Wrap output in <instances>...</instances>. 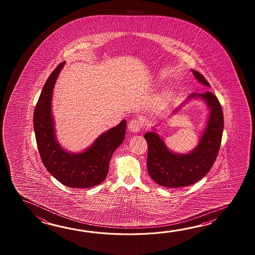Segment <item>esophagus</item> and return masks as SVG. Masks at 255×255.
<instances>
[{
  "mask_svg": "<svg viewBox=\"0 0 255 255\" xmlns=\"http://www.w3.org/2000/svg\"><path fill=\"white\" fill-rule=\"evenodd\" d=\"M142 127H143V122L140 120L133 119L128 124V129L133 133H137L138 131H140Z\"/></svg>",
  "mask_w": 255,
  "mask_h": 255,
  "instance_id": "1",
  "label": "esophagus"
}]
</instances>
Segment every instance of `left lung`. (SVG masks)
I'll return each instance as SVG.
<instances>
[{
  "mask_svg": "<svg viewBox=\"0 0 255 255\" xmlns=\"http://www.w3.org/2000/svg\"><path fill=\"white\" fill-rule=\"evenodd\" d=\"M191 72L202 85L211 87L200 72ZM188 98H201L210 109L205 131L192 151L188 154H176L168 149L157 133L147 132L144 135L148 147L147 172L154 181L163 187H186L199 181L212 168L221 146L224 122L222 106L218 98L210 91L204 94L194 93ZM178 110L179 109H176L174 113Z\"/></svg>",
  "mask_w": 255,
  "mask_h": 255,
  "instance_id": "8db88e82",
  "label": "left lung"
}]
</instances>
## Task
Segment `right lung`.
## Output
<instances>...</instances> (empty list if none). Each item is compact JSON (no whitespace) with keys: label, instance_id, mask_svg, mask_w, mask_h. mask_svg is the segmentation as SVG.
<instances>
[{"label":"right lung","instance_id":"add662e5","mask_svg":"<svg viewBox=\"0 0 255 255\" xmlns=\"http://www.w3.org/2000/svg\"><path fill=\"white\" fill-rule=\"evenodd\" d=\"M65 62L57 65L45 82L33 114V128L39 154L49 173L70 188H92L109 173V161L125 138L126 120L98 136L86 151L70 153L60 146L54 135L51 113L54 84Z\"/></svg>","mask_w":255,"mask_h":255}]
</instances>
